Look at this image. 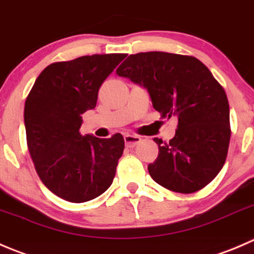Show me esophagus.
Wrapping results in <instances>:
<instances>
[{
    "instance_id": "1",
    "label": "esophagus",
    "mask_w": 254,
    "mask_h": 254,
    "mask_svg": "<svg viewBox=\"0 0 254 254\" xmlns=\"http://www.w3.org/2000/svg\"><path fill=\"white\" fill-rule=\"evenodd\" d=\"M124 139L127 147L129 148L134 147V145H137L138 143L140 142V137H138V135H134V134H129V133H127V134L124 135Z\"/></svg>"
}]
</instances>
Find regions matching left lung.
Wrapping results in <instances>:
<instances>
[{
    "label": "left lung",
    "instance_id": "obj_1",
    "mask_svg": "<svg viewBox=\"0 0 254 254\" xmlns=\"http://www.w3.org/2000/svg\"><path fill=\"white\" fill-rule=\"evenodd\" d=\"M116 72L148 90L162 119H178L174 138H154L153 180L182 194L211 183L226 162L231 127L226 92L206 65L191 55L147 52L129 55Z\"/></svg>",
    "mask_w": 254,
    "mask_h": 254
}]
</instances>
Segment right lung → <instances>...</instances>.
<instances>
[{
  "label": "right lung",
  "instance_id": "right-lung-1",
  "mask_svg": "<svg viewBox=\"0 0 254 254\" xmlns=\"http://www.w3.org/2000/svg\"><path fill=\"white\" fill-rule=\"evenodd\" d=\"M126 54H94L48 65L24 105L27 145L42 183L57 196L85 202L114 182L125 149L122 134L80 133L82 117L96 106L99 89Z\"/></svg>",
  "mask_w": 254,
  "mask_h": 254
}]
</instances>
